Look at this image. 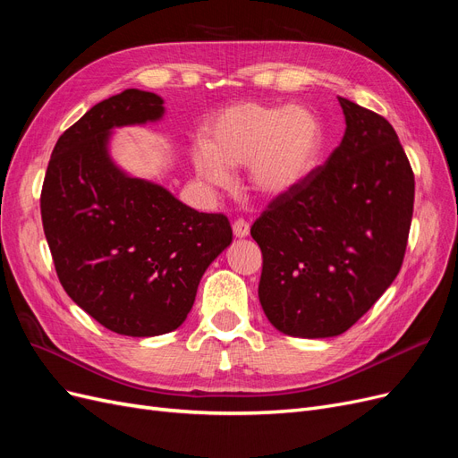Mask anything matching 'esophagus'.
I'll use <instances>...</instances> for the list:
<instances>
[{"label": "esophagus", "instance_id": "34e87169", "mask_svg": "<svg viewBox=\"0 0 458 458\" xmlns=\"http://www.w3.org/2000/svg\"><path fill=\"white\" fill-rule=\"evenodd\" d=\"M233 233L234 236H239V239H244V236L250 234V225L244 222V219H236L233 224Z\"/></svg>", "mask_w": 458, "mask_h": 458}]
</instances>
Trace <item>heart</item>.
Here are the masks:
<instances>
[{
    "label": "heart",
    "mask_w": 458,
    "mask_h": 458,
    "mask_svg": "<svg viewBox=\"0 0 458 458\" xmlns=\"http://www.w3.org/2000/svg\"><path fill=\"white\" fill-rule=\"evenodd\" d=\"M207 148L193 151L197 174L227 187V168L248 166V185L263 199H278L301 185L317 166L322 132L301 106L239 102L219 112L208 127Z\"/></svg>",
    "instance_id": "obj_1"
}]
</instances>
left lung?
<instances>
[{"label": "left lung", "mask_w": 458, "mask_h": 458, "mask_svg": "<svg viewBox=\"0 0 458 458\" xmlns=\"http://www.w3.org/2000/svg\"><path fill=\"white\" fill-rule=\"evenodd\" d=\"M339 104L341 144L250 229L263 254L261 307L292 337L352 327L398 276L411 227L415 176L396 131L371 109Z\"/></svg>", "instance_id": "left-lung-1"}]
</instances>
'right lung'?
<instances>
[{"label":"right lung","instance_id":"add662e5","mask_svg":"<svg viewBox=\"0 0 458 458\" xmlns=\"http://www.w3.org/2000/svg\"><path fill=\"white\" fill-rule=\"evenodd\" d=\"M163 114V98L138 89L92 106L58 138L41 189L43 231L62 288L119 335L180 327L204 271L233 241L227 216L189 208L109 159L112 129Z\"/></svg>","mask_w":458,"mask_h":458}]
</instances>
